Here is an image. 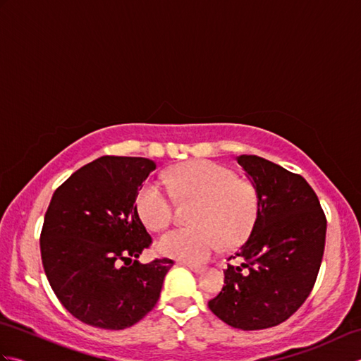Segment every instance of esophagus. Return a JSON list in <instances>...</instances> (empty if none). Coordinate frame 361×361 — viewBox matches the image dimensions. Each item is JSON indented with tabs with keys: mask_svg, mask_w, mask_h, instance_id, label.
<instances>
[{
	"mask_svg": "<svg viewBox=\"0 0 361 361\" xmlns=\"http://www.w3.org/2000/svg\"><path fill=\"white\" fill-rule=\"evenodd\" d=\"M181 265H185V267H188L190 271H194L195 274H200L204 268L203 267H200V265H194V264H188V262H181Z\"/></svg>",
	"mask_w": 361,
	"mask_h": 361,
	"instance_id": "34e87169",
	"label": "esophagus"
}]
</instances>
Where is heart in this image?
<instances>
[{"label":"heart","mask_w":361,"mask_h":361,"mask_svg":"<svg viewBox=\"0 0 361 361\" xmlns=\"http://www.w3.org/2000/svg\"><path fill=\"white\" fill-rule=\"evenodd\" d=\"M167 183L178 197L198 200L192 228L173 229L157 242L158 255L198 264L224 243L235 247L247 239L257 219L259 200L248 181L212 161H190L173 167ZM144 225L161 231L172 220V198L158 181H149L136 197Z\"/></svg>","instance_id":"obj_1"}]
</instances>
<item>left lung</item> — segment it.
Here are the masks:
<instances>
[{
	"label": "left lung",
	"instance_id": "left-lung-1",
	"mask_svg": "<svg viewBox=\"0 0 361 361\" xmlns=\"http://www.w3.org/2000/svg\"><path fill=\"white\" fill-rule=\"evenodd\" d=\"M256 189L259 209L248 240L228 265L225 286L208 302L224 323L242 331L281 324L301 307L317 281L326 216L301 175L256 155L237 157Z\"/></svg>",
	"mask_w": 361,
	"mask_h": 361
}]
</instances>
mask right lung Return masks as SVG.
I'll return each mask as SVG.
<instances>
[{"label":"right lung","mask_w":361,"mask_h":361,"mask_svg":"<svg viewBox=\"0 0 361 361\" xmlns=\"http://www.w3.org/2000/svg\"><path fill=\"white\" fill-rule=\"evenodd\" d=\"M155 161L101 157L54 192L40 235L42 262L54 293L74 318L121 331L155 307L169 259L141 264L152 243L136 208Z\"/></svg>","instance_id":"add662e5"}]
</instances>
